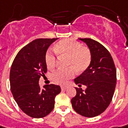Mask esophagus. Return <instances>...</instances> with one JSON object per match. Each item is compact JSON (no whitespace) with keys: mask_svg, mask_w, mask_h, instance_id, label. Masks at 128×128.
I'll return each mask as SVG.
<instances>
[{"mask_svg":"<svg viewBox=\"0 0 128 128\" xmlns=\"http://www.w3.org/2000/svg\"><path fill=\"white\" fill-rule=\"evenodd\" d=\"M68 88V86H66V85H64V86H61V88H62V90H66V89H67Z\"/></svg>","mask_w":128,"mask_h":128,"instance_id":"obj_1","label":"esophagus"}]
</instances>
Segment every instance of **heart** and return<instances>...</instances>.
<instances>
[{
  "label": "heart",
  "mask_w": 128,
  "mask_h": 128,
  "mask_svg": "<svg viewBox=\"0 0 128 128\" xmlns=\"http://www.w3.org/2000/svg\"><path fill=\"white\" fill-rule=\"evenodd\" d=\"M54 51L58 55L67 56V66L72 67L59 69L51 74L52 80L56 84H65L68 79L75 75L74 69L77 72H82L88 68L90 63L91 56L89 50L82 47V44L76 41L72 40H61L54 46ZM45 62L49 68L55 66L56 57L51 51L46 52Z\"/></svg>",
  "instance_id": "heart-1"
}]
</instances>
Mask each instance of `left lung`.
<instances>
[{
    "label": "left lung",
    "instance_id": "8db88e82",
    "mask_svg": "<svg viewBox=\"0 0 128 128\" xmlns=\"http://www.w3.org/2000/svg\"><path fill=\"white\" fill-rule=\"evenodd\" d=\"M78 40L88 46L91 60L88 68L74 79L76 84H84L86 88H75L76 95L71 102L77 113L93 118L101 114L110 104L116 84V69L105 46L90 38Z\"/></svg>",
    "mask_w": 128,
    "mask_h": 128
}]
</instances>
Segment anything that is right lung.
Wrapping results in <instances>:
<instances>
[{
  "instance_id": "1",
  "label": "right lung",
  "mask_w": 128,
  "mask_h": 128,
  "mask_svg": "<svg viewBox=\"0 0 128 128\" xmlns=\"http://www.w3.org/2000/svg\"><path fill=\"white\" fill-rule=\"evenodd\" d=\"M58 38L37 39L18 53L10 72L12 94L23 112L34 118H41L52 112L55 97L61 92L58 85H44L40 78L47 71L45 56L49 46Z\"/></svg>"
}]
</instances>
